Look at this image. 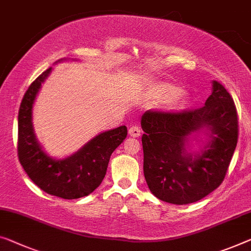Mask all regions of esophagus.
I'll list each match as a JSON object with an SVG mask.
<instances>
[{"label":"esophagus","mask_w":251,"mask_h":251,"mask_svg":"<svg viewBox=\"0 0 251 251\" xmlns=\"http://www.w3.org/2000/svg\"><path fill=\"white\" fill-rule=\"evenodd\" d=\"M140 133H141V131H140V128H139V126H132L129 129V134H130L131 137H133V138H138L139 136H140Z\"/></svg>","instance_id":"obj_1"}]
</instances>
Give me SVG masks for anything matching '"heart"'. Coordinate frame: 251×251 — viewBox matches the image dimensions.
Instances as JSON below:
<instances>
[{"label": "heart", "instance_id": "1", "mask_svg": "<svg viewBox=\"0 0 251 251\" xmlns=\"http://www.w3.org/2000/svg\"><path fill=\"white\" fill-rule=\"evenodd\" d=\"M185 88L169 80H156L149 83L144 91V99L151 103H160L166 111H182L190 104Z\"/></svg>", "mask_w": 251, "mask_h": 251}]
</instances>
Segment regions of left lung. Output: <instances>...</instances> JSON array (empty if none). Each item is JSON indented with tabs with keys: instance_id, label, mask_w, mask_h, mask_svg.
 Wrapping results in <instances>:
<instances>
[{
	"instance_id": "8db88e82",
	"label": "left lung",
	"mask_w": 251,
	"mask_h": 251,
	"mask_svg": "<svg viewBox=\"0 0 251 251\" xmlns=\"http://www.w3.org/2000/svg\"><path fill=\"white\" fill-rule=\"evenodd\" d=\"M204 106L195 110H148L141 118L144 174L149 190L161 201L178 204L200 201L225 179L239 126L233 99L222 84ZM206 127L211 140L201 154L187 153L184 142L195 130Z\"/></svg>"
}]
</instances>
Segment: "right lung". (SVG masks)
<instances>
[{
    "mask_svg": "<svg viewBox=\"0 0 251 251\" xmlns=\"http://www.w3.org/2000/svg\"><path fill=\"white\" fill-rule=\"evenodd\" d=\"M51 67L37 77L23 96L18 117V157L29 178L47 194L74 200L91 194L106 174L110 157L125 140L126 126L105 131L63 160L46 155L32 128V105Z\"/></svg>",
    "mask_w": 251,
    "mask_h": 251,
    "instance_id": "1",
    "label": "right lung"
}]
</instances>
